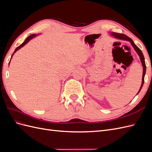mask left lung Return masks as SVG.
Masks as SVG:
<instances>
[{"instance_id":"left-lung-1","label":"left lung","mask_w":152,"mask_h":152,"mask_svg":"<svg viewBox=\"0 0 152 152\" xmlns=\"http://www.w3.org/2000/svg\"><path fill=\"white\" fill-rule=\"evenodd\" d=\"M112 35H113L116 38H118V39H123V40H129L130 41L132 45L133 46V48H134V49H135L136 51L137 52V53L138 54L140 58V59H141V63H142V68H143V73H142V83H141V87L140 89V91H138V93H137V94H138L140 93V91H141V88L142 86H143V84H144V81H145V73H146V65H145V58H144V56H143V54H142V51L140 50V49L139 48H137V45L134 43V42H133V40L129 37H127V35H124V34H118V33H112Z\"/></svg>"}]
</instances>
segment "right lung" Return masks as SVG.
I'll return each mask as SVG.
<instances>
[{"label": "right lung", "instance_id": "obj_1", "mask_svg": "<svg viewBox=\"0 0 152 152\" xmlns=\"http://www.w3.org/2000/svg\"><path fill=\"white\" fill-rule=\"evenodd\" d=\"M35 34H34V35H30L29 37H27L26 39H25V40L24 41V42L23 43H22L20 45H19V46H18V47H17L16 48V49H15V53L16 51V50H18V49H19L20 48H21V47H23V45H25L27 42H28V41L30 40V39H31V38H33L34 37H35Z\"/></svg>", "mask_w": 152, "mask_h": 152}]
</instances>
